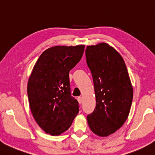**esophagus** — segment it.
Listing matches in <instances>:
<instances>
[{
  "label": "esophagus",
  "mask_w": 155,
  "mask_h": 155,
  "mask_svg": "<svg viewBox=\"0 0 155 155\" xmlns=\"http://www.w3.org/2000/svg\"><path fill=\"white\" fill-rule=\"evenodd\" d=\"M77 100H78V103H79V104H81L82 101H83V99H82V97H78Z\"/></svg>",
  "instance_id": "obj_1"
}]
</instances>
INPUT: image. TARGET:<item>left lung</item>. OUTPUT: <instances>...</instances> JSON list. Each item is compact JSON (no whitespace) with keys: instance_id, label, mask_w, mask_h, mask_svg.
Listing matches in <instances>:
<instances>
[{"instance_id":"1","label":"left lung","mask_w":155,"mask_h":155,"mask_svg":"<svg viewBox=\"0 0 155 155\" xmlns=\"http://www.w3.org/2000/svg\"><path fill=\"white\" fill-rule=\"evenodd\" d=\"M87 64L91 72L96 106L87 116L92 132L107 136L122 126L128 118L133 89L122 57L105 43L87 46Z\"/></svg>"}]
</instances>
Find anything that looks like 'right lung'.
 <instances>
[{"instance_id": "right-lung-1", "label": "right lung", "mask_w": 155, "mask_h": 155, "mask_svg": "<svg viewBox=\"0 0 155 155\" xmlns=\"http://www.w3.org/2000/svg\"><path fill=\"white\" fill-rule=\"evenodd\" d=\"M84 45L54 46L41 54L27 84L33 116L44 131L58 136L67 130L78 113L71 96L69 72L80 61Z\"/></svg>"}]
</instances>
